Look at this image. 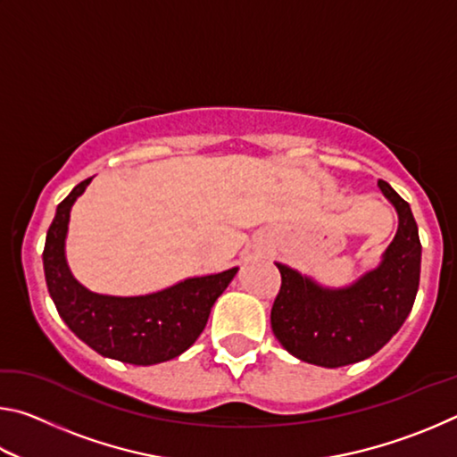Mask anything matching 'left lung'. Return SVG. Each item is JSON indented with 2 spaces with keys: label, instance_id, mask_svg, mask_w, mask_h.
Listing matches in <instances>:
<instances>
[{
  "label": "left lung",
  "instance_id": "1",
  "mask_svg": "<svg viewBox=\"0 0 457 457\" xmlns=\"http://www.w3.org/2000/svg\"><path fill=\"white\" fill-rule=\"evenodd\" d=\"M383 195L395 205L399 229L381 266L349 288L327 290L296 270L276 264L282 286L274 300L272 330L294 357L319 367H345L381 351L411 312L420 288L421 242L411 207L389 183Z\"/></svg>",
  "mask_w": 457,
  "mask_h": 457
}]
</instances>
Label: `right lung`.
Returning <instances> with one entry per match:
<instances>
[{
	"mask_svg": "<svg viewBox=\"0 0 457 457\" xmlns=\"http://www.w3.org/2000/svg\"><path fill=\"white\" fill-rule=\"evenodd\" d=\"M92 177L76 185L46 236L44 274L62 320L90 349L130 365H157L179 357L204 332L212 306L228 288L237 268L221 274L189 278L171 288L146 296H104L74 280L66 264L64 239L71 207Z\"/></svg>",
	"mask_w": 457,
	"mask_h": 457,
	"instance_id": "1",
	"label": "right lung"
}]
</instances>
